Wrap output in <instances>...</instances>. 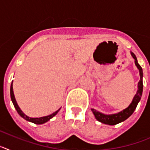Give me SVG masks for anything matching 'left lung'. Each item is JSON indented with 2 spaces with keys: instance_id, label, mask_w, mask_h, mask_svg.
<instances>
[{
  "instance_id": "left-lung-1",
  "label": "left lung",
  "mask_w": 150,
  "mask_h": 150,
  "mask_svg": "<svg viewBox=\"0 0 150 150\" xmlns=\"http://www.w3.org/2000/svg\"><path fill=\"white\" fill-rule=\"evenodd\" d=\"M132 57L134 59V62L137 68L139 69L140 71V79L138 83V90H137V93L134 97L133 100L131 103L128 107H127L126 109H125L124 110L121 111V112L116 113V114H112V115H105L103 114L101 112H98V111L95 110V109H91V111L95 115V118L98 121L100 122L104 123V124L110 125H114L120 123L122 122L125 121L127 120L130 116H132V114L134 112V110L137 107V104L140 101V98H141V95H142L143 92V70L142 67H140V65L138 64L137 60V58L135 56L133 52H131Z\"/></svg>"
}]
</instances>
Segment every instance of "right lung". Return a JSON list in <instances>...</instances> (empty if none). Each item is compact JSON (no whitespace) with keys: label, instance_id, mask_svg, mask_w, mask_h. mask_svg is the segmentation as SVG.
Returning a JSON list of instances; mask_svg holds the SVG:
<instances>
[{"label":"right lung","instance_id":"right-lung-1","mask_svg":"<svg viewBox=\"0 0 150 150\" xmlns=\"http://www.w3.org/2000/svg\"><path fill=\"white\" fill-rule=\"evenodd\" d=\"M10 97H11V100H12V101H13V105H14V107H15L16 110V111H17V112H18V114L20 115V116H22V118H24L25 120H27V121L30 122H33V123H34V124L40 125V124H43V123L46 122H48L49 120H50V119H52V118L53 117V116H55V115H56L57 113H58V112H59V111L60 110V109H59L57 111H55V112H53L52 114L49 115V116H43V117L30 118V117H28V116H26V115H25L23 113V112H22V111L21 110L20 108L18 107V104H17L16 100V99H15V96H14V94H13V82H12L11 86H10Z\"/></svg>","mask_w":150,"mask_h":150}]
</instances>
